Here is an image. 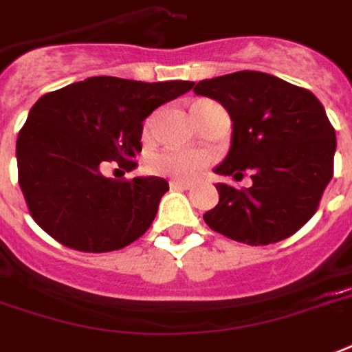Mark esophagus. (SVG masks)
<instances>
[{
    "label": "esophagus",
    "mask_w": 352,
    "mask_h": 352,
    "mask_svg": "<svg viewBox=\"0 0 352 352\" xmlns=\"http://www.w3.org/2000/svg\"><path fill=\"white\" fill-rule=\"evenodd\" d=\"M191 184L189 182H182V179H170V189H189Z\"/></svg>",
    "instance_id": "1"
}]
</instances>
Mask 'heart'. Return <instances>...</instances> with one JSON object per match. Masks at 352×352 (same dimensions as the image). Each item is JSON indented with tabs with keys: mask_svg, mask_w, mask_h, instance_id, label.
Returning a JSON list of instances; mask_svg holds the SVG:
<instances>
[{
	"mask_svg": "<svg viewBox=\"0 0 352 352\" xmlns=\"http://www.w3.org/2000/svg\"><path fill=\"white\" fill-rule=\"evenodd\" d=\"M204 102V101H202ZM201 104V102H197ZM151 129V120L146 125V133ZM210 159L202 153H191V151H161L153 153L146 161V168L151 174L168 176L176 179H193L197 174L204 170Z\"/></svg>",
	"mask_w": 352,
	"mask_h": 352,
	"instance_id": "heart-1",
	"label": "heart"
}]
</instances>
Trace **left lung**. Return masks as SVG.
Wrapping results in <instances>:
<instances>
[{"label":"left lung","instance_id":"8db88e82","mask_svg":"<svg viewBox=\"0 0 352 352\" xmlns=\"http://www.w3.org/2000/svg\"><path fill=\"white\" fill-rule=\"evenodd\" d=\"M197 95L210 97L232 120L230 150L215 174L253 186L217 184V206L204 214L210 229L230 240L268 245L302 229L317 212L334 176L336 131L309 89L258 71H238L201 80Z\"/></svg>","mask_w":352,"mask_h":352}]
</instances>
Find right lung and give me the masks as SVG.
<instances>
[{
  "mask_svg": "<svg viewBox=\"0 0 352 352\" xmlns=\"http://www.w3.org/2000/svg\"><path fill=\"white\" fill-rule=\"evenodd\" d=\"M193 86L91 76L43 95L16 140L18 184L41 229L88 253L122 250L144 234L168 182L104 178L101 165L133 170L142 122Z\"/></svg>",
  "mask_w": 352,
  "mask_h": 352,
  "instance_id": "1",
  "label": "right lung"
}]
</instances>
